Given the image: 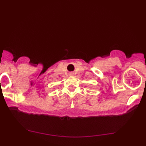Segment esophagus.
I'll use <instances>...</instances> for the list:
<instances>
[{"mask_svg": "<svg viewBox=\"0 0 146 146\" xmlns=\"http://www.w3.org/2000/svg\"><path fill=\"white\" fill-rule=\"evenodd\" d=\"M72 74H73V73H71V75H72Z\"/></svg>", "mask_w": 146, "mask_h": 146, "instance_id": "1", "label": "esophagus"}]
</instances>
